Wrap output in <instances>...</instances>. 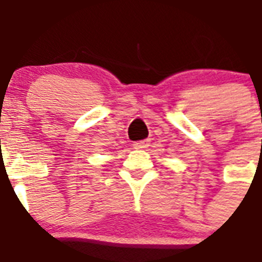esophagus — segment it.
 I'll return each mask as SVG.
<instances>
[{"label": "esophagus", "instance_id": "34e87169", "mask_svg": "<svg viewBox=\"0 0 262 262\" xmlns=\"http://www.w3.org/2000/svg\"><path fill=\"white\" fill-rule=\"evenodd\" d=\"M133 147L135 148H147L148 142L147 140H142V142H135L133 143Z\"/></svg>", "mask_w": 262, "mask_h": 262}]
</instances>
